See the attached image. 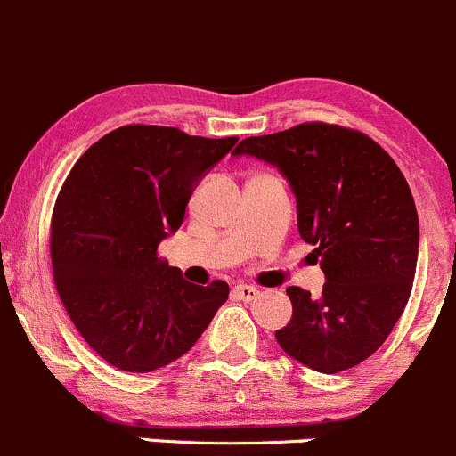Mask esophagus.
Instances as JSON below:
<instances>
[{
	"instance_id": "1",
	"label": "esophagus",
	"mask_w": 456,
	"mask_h": 456,
	"mask_svg": "<svg viewBox=\"0 0 456 456\" xmlns=\"http://www.w3.org/2000/svg\"><path fill=\"white\" fill-rule=\"evenodd\" d=\"M233 296H236L238 300L251 302L260 296V289L251 287V284H238V287H233Z\"/></svg>"
}]
</instances>
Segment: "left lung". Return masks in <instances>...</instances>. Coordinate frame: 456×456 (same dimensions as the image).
Wrapping results in <instances>:
<instances>
[{"label": "left lung", "mask_w": 456, "mask_h": 456, "mask_svg": "<svg viewBox=\"0 0 456 456\" xmlns=\"http://www.w3.org/2000/svg\"><path fill=\"white\" fill-rule=\"evenodd\" d=\"M233 156L287 178L297 232L322 256L320 297L287 289L293 317L275 330L280 348L326 375L353 369L384 344L412 291L419 218L406 178L369 136L326 123L251 136Z\"/></svg>", "instance_id": "obj_1"}]
</instances>
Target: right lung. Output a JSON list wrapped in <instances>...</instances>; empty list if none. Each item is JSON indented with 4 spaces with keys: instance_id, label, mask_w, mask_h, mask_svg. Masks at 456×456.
I'll return each instance as SVG.
<instances>
[{
    "instance_id": "right-lung-1",
    "label": "right lung",
    "mask_w": 456,
    "mask_h": 456,
    "mask_svg": "<svg viewBox=\"0 0 456 456\" xmlns=\"http://www.w3.org/2000/svg\"><path fill=\"white\" fill-rule=\"evenodd\" d=\"M238 139L126 126L96 141L68 174L50 229L54 284L81 338L108 364L150 372L185 355L227 302L229 284L199 287L156 249Z\"/></svg>"
}]
</instances>
